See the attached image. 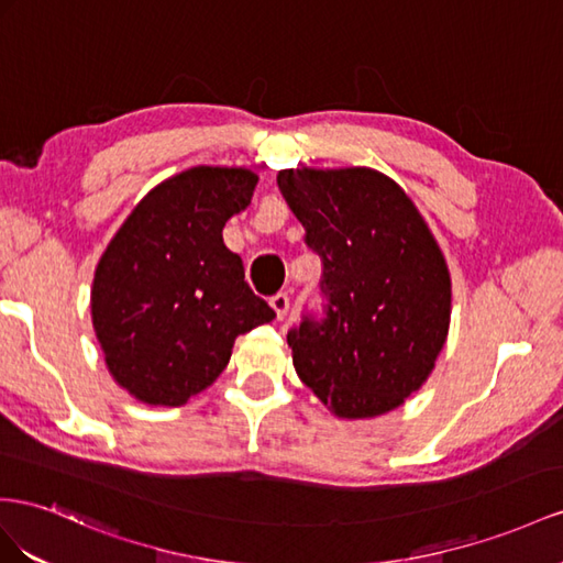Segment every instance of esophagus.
<instances>
[{"mask_svg": "<svg viewBox=\"0 0 563 563\" xmlns=\"http://www.w3.org/2000/svg\"><path fill=\"white\" fill-rule=\"evenodd\" d=\"M271 307H273V311H276L278 321H283L287 311H290V297H287L285 292H278L276 297H271Z\"/></svg>", "mask_w": 563, "mask_h": 563, "instance_id": "34e87169", "label": "esophagus"}]
</instances>
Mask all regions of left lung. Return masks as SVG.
<instances>
[{"mask_svg": "<svg viewBox=\"0 0 563 563\" xmlns=\"http://www.w3.org/2000/svg\"><path fill=\"white\" fill-rule=\"evenodd\" d=\"M278 187L323 258V323L287 333L297 376L338 419L390 413L435 368L452 278L411 197L368 166L283 168Z\"/></svg>", "mask_w": 563, "mask_h": 563, "instance_id": "obj_1", "label": "left lung"}]
</instances>
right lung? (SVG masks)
<instances>
[{"instance_id":"right-lung-1","label":"right lung","mask_w":563,"mask_h":563,"mask_svg":"<svg viewBox=\"0 0 563 563\" xmlns=\"http://www.w3.org/2000/svg\"><path fill=\"white\" fill-rule=\"evenodd\" d=\"M258 176L192 166L144 195L95 268L90 309L104 362L128 395L183 407L221 376L235 338L276 319L223 244Z\"/></svg>"}]
</instances>
